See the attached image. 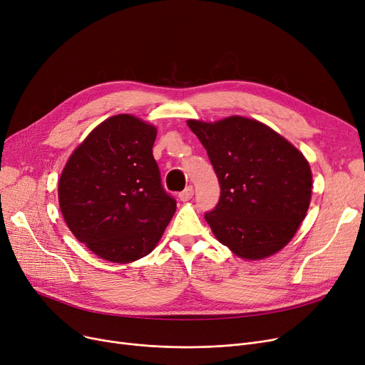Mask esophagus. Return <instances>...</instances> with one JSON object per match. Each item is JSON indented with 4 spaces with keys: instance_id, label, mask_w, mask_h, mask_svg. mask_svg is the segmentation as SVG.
<instances>
[{
    "instance_id": "34e87169",
    "label": "esophagus",
    "mask_w": 365,
    "mask_h": 365,
    "mask_svg": "<svg viewBox=\"0 0 365 365\" xmlns=\"http://www.w3.org/2000/svg\"><path fill=\"white\" fill-rule=\"evenodd\" d=\"M192 197H194V187H192V186L185 187V189L182 190V192L179 194V200H180V201H189Z\"/></svg>"
}]
</instances>
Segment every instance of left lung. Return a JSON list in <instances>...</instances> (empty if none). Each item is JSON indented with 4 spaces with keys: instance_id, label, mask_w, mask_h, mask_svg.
<instances>
[{
    "instance_id": "left-lung-1",
    "label": "left lung",
    "mask_w": 365,
    "mask_h": 365,
    "mask_svg": "<svg viewBox=\"0 0 365 365\" xmlns=\"http://www.w3.org/2000/svg\"><path fill=\"white\" fill-rule=\"evenodd\" d=\"M207 149L220 198L204 215L237 256L264 259L290 242L309 208L312 173L303 153L267 125L244 117L187 121Z\"/></svg>"
}]
</instances>
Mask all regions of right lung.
<instances>
[{"mask_svg": "<svg viewBox=\"0 0 365 365\" xmlns=\"http://www.w3.org/2000/svg\"><path fill=\"white\" fill-rule=\"evenodd\" d=\"M157 128L121 113L73 150L59 180L71 232L99 257L130 263L149 255L176 212L152 155Z\"/></svg>", "mask_w": 365, "mask_h": 365, "instance_id": "right-lung-1", "label": "right lung"}]
</instances>
